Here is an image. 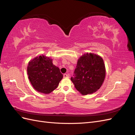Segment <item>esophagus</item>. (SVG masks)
<instances>
[{
    "label": "esophagus",
    "mask_w": 135,
    "mask_h": 135,
    "mask_svg": "<svg viewBox=\"0 0 135 135\" xmlns=\"http://www.w3.org/2000/svg\"><path fill=\"white\" fill-rule=\"evenodd\" d=\"M69 76V75H68V74H64V78H68Z\"/></svg>",
    "instance_id": "1"
}]
</instances>
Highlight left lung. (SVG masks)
<instances>
[{
	"label": "left lung",
	"instance_id": "obj_1",
	"mask_svg": "<svg viewBox=\"0 0 135 135\" xmlns=\"http://www.w3.org/2000/svg\"><path fill=\"white\" fill-rule=\"evenodd\" d=\"M106 69L103 58L98 55L87 53L78 60L74 77L71 80L81 95L96 92L103 84Z\"/></svg>",
	"mask_w": 135,
	"mask_h": 135
}]
</instances>
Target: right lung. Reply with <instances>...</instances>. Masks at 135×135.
<instances>
[{
	"label": "right lung",
	"mask_w": 135,
	"mask_h": 135,
	"mask_svg": "<svg viewBox=\"0 0 135 135\" xmlns=\"http://www.w3.org/2000/svg\"><path fill=\"white\" fill-rule=\"evenodd\" d=\"M27 72L31 85L40 93L48 94L57 88L63 78L60 69L52 63V59L37 56L28 62Z\"/></svg>",
	"instance_id": "1"
}]
</instances>
